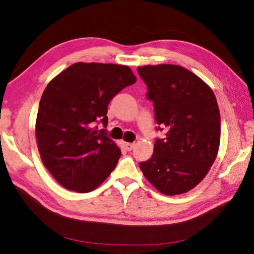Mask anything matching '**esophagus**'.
<instances>
[{
  "mask_svg": "<svg viewBox=\"0 0 254 254\" xmlns=\"http://www.w3.org/2000/svg\"><path fill=\"white\" fill-rule=\"evenodd\" d=\"M124 148H126L127 150H132L134 148V143H127V142H122Z\"/></svg>",
  "mask_w": 254,
  "mask_h": 254,
  "instance_id": "esophagus-1",
  "label": "esophagus"
}]
</instances>
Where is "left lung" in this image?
<instances>
[{
	"mask_svg": "<svg viewBox=\"0 0 254 254\" xmlns=\"http://www.w3.org/2000/svg\"><path fill=\"white\" fill-rule=\"evenodd\" d=\"M153 100L156 121L168 132L156 139L150 159L139 164L148 182L165 194L192 190L207 175L218 153L220 115L212 88L175 64L137 68Z\"/></svg>",
	"mask_w": 254,
	"mask_h": 254,
	"instance_id": "8db88e82",
	"label": "left lung"
}]
</instances>
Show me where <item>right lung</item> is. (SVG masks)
Segmentation results:
<instances>
[{"label":"right lung","instance_id":"add662e5","mask_svg":"<svg viewBox=\"0 0 254 254\" xmlns=\"http://www.w3.org/2000/svg\"><path fill=\"white\" fill-rule=\"evenodd\" d=\"M135 82L127 65L78 62L47 85L36 139L42 164L63 188L90 192L116 168L121 150L94 124L100 120L107 127L110 100Z\"/></svg>","mask_w":254,"mask_h":254}]
</instances>
